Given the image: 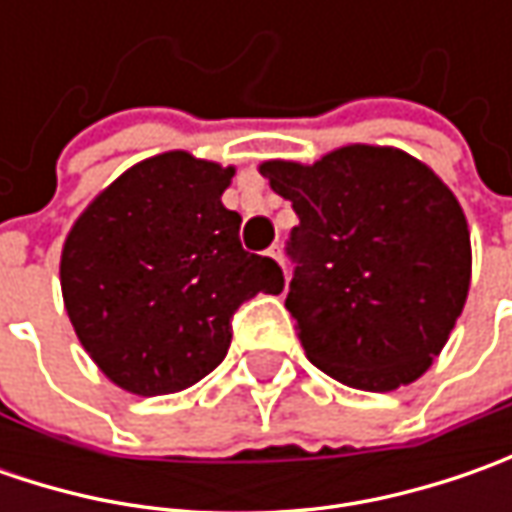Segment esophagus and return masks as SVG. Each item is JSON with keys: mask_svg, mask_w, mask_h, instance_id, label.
<instances>
[{"mask_svg": "<svg viewBox=\"0 0 512 512\" xmlns=\"http://www.w3.org/2000/svg\"><path fill=\"white\" fill-rule=\"evenodd\" d=\"M267 256H270L273 262H279V265H285V259H282V247H279V245L270 247V250H267Z\"/></svg>", "mask_w": 512, "mask_h": 512, "instance_id": "obj_1", "label": "esophagus"}]
</instances>
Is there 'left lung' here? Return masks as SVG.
Wrapping results in <instances>:
<instances>
[{
    "label": "left lung",
    "mask_w": 512,
    "mask_h": 512,
    "mask_svg": "<svg viewBox=\"0 0 512 512\" xmlns=\"http://www.w3.org/2000/svg\"><path fill=\"white\" fill-rule=\"evenodd\" d=\"M293 205L285 307L307 359L387 393L442 353L470 290V230L453 190L410 153L347 145L313 165H259Z\"/></svg>",
    "instance_id": "8db88e82"
}]
</instances>
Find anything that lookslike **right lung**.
Returning <instances> with one entry per match:
<instances>
[{
  "label": "right lung",
  "instance_id": "1",
  "mask_svg": "<svg viewBox=\"0 0 512 512\" xmlns=\"http://www.w3.org/2000/svg\"><path fill=\"white\" fill-rule=\"evenodd\" d=\"M233 168L185 150L150 156L105 187L62 247V296L82 347L136 396L185 390L222 364L230 319L282 293V267L247 253L222 205Z\"/></svg>",
  "mask_w": 512,
  "mask_h": 512
}]
</instances>
